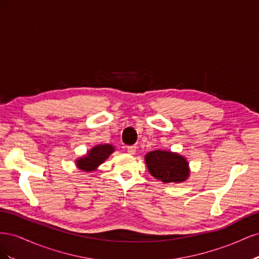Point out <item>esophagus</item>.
Returning a JSON list of instances; mask_svg holds the SVG:
<instances>
[{"label": "esophagus", "mask_w": 259, "mask_h": 259, "mask_svg": "<svg viewBox=\"0 0 259 259\" xmlns=\"http://www.w3.org/2000/svg\"><path fill=\"white\" fill-rule=\"evenodd\" d=\"M135 152H136V147L135 146L127 147V153L128 154H135Z\"/></svg>", "instance_id": "1"}]
</instances>
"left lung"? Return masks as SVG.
<instances>
[{
	"mask_svg": "<svg viewBox=\"0 0 259 259\" xmlns=\"http://www.w3.org/2000/svg\"><path fill=\"white\" fill-rule=\"evenodd\" d=\"M147 168L155 179L163 183L180 184L190 175L189 162L177 152L154 150L145 155Z\"/></svg>",
	"mask_w": 259,
	"mask_h": 259,
	"instance_id": "8db88e82",
	"label": "left lung"
}]
</instances>
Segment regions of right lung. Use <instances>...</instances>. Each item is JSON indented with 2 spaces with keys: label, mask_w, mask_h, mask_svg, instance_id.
Here are the masks:
<instances>
[{
  "label": "right lung",
  "mask_w": 259,
  "mask_h": 259,
  "mask_svg": "<svg viewBox=\"0 0 259 259\" xmlns=\"http://www.w3.org/2000/svg\"><path fill=\"white\" fill-rule=\"evenodd\" d=\"M114 149L115 148L110 144L97 145L90 149L86 154L77 158L75 160V165L83 171L95 170L114 152Z\"/></svg>",
  "instance_id": "1"
}]
</instances>
